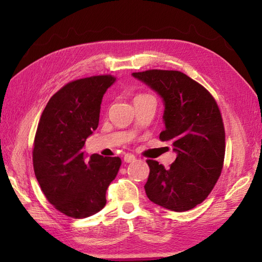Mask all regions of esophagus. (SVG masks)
<instances>
[{
  "instance_id": "obj_1",
  "label": "esophagus",
  "mask_w": 262,
  "mask_h": 262,
  "mask_svg": "<svg viewBox=\"0 0 262 262\" xmlns=\"http://www.w3.org/2000/svg\"><path fill=\"white\" fill-rule=\"evenodd\" d=\"M136 160V157L134 154H132V153H127V154H125V157H124V161L126 163H130V162H134V161Z\"/></svg>"
}]
</instances>
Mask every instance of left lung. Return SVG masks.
Masks as SVG:
<instances>
[{
  "label": "left lung",
  "instance_id": "obj_1",
  "mask_svg": "<svg viewBox=\"0 0 262 262\" xmlns=\"http://www.w3.org/2000/svg\"><path fill=\"white\" fill-rule=\"evenodd\" d=\"M133 76L163 99L165 129L160 140L170 142L177 153L169 169L146 161L147 197L173 211L196 207L208 197L223 169L225 130L219 105L208 90L180 71L148 70Z\"/></svg>",
  "mask_w": 262,
  "mask_h": 262
}]
</instances>
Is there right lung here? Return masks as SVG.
I'll return each mask as SVG.
<instances>
[{
  "instance_id": "1",
  "label": "right lung",
  "mask_w": 262,
  "mask_h": 262,
  "mask_svg": "<svg viewBox=\"0 0 262 262\" xmlns=\"http://www.w3.org/2000/svg\"><path fill=\"white\" fill-rule=\"evenodd\" d=\"M113 75L72 81L49 99L32 149L35 176L47 200L60 213L84 219L101 210L105 192L121 165L118 157L92 154L83 147L99 125L100 104Z\"/></svg>"
}]
</instances>
